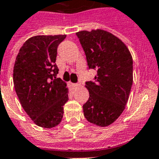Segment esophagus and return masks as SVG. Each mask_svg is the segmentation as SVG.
I'll return each mask as SVG.
<instances>
[{
    "label": "esophagus",
    "instance_id": "1",
    "mask_svg": "<svg viewBox=\"0 0 159 159\" xmlns=\"http://www.w3.org/2000/svg\"><path fill=\"white\" fill-rule=\"evenodd\" d=\"M72 85H73V87H75V88H76V87H77V86H79V85H78L77 83H73Z\"/></svg>",
    "mask_w": 159,
    "mask_h": 159
}]
</instances>
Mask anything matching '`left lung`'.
<instances>
[{"mask_svg": "<svg viewBox=\"0 0 159 159\" xmlns=\"http://www.w3.org/2000/svg\"><path fill=\"white\" fill-rule=\"evenodd\" d=\"M84 50L89 69H95L94 81L86 82L89 99L84 116L93 124L107 126L125 109L133 82V60L123 42L107 31L76 33Z\"/></svg>", "mask_w": 159, "mask_h": 159, "instance_id": "left-lung-1", "label": "left lung"}]
</instances>
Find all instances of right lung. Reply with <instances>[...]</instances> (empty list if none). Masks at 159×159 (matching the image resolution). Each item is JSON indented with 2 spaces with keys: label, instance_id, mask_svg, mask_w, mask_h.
<instances>
[{
  "label": "right lung",
  "instance_id": "add662e5",
  "mask_svg": "<svg viewBox=\"0 0 159 159\" xmlns=\"http://www.w3.org/2000/svg\"><path fill=\"white\" fill-rule=\"evenodd\" d=\"M66 35L35 36L27 40L14 66V86L27 114L37 126L51 128L61 122L68 100L67 84L57 78L58 46Z\"/></svg>",
  "mask_w": 159,
  "mask_h": 159
}]
</instances>
